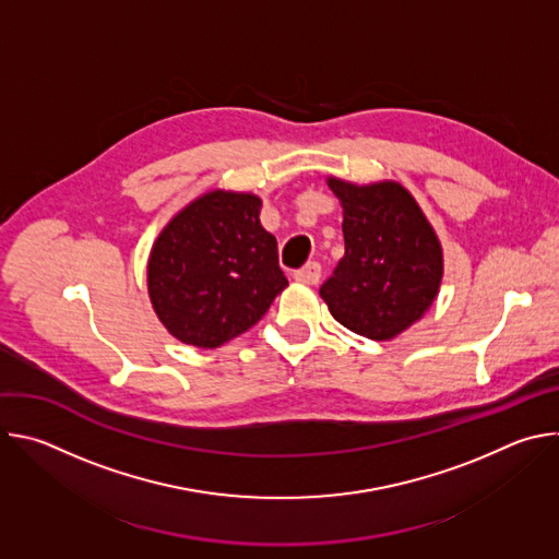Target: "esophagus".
<instances>
[{"mask_svg":"<svg viewBox=\"0 0 559 559\" xmlns=\"http://www.w3.org/2000/svg\"><path fill=\"white\" fill-rule=\"evenodd\" d=\"M321 274H323V267H321V263H316V261H311V263L302 265L300 270H296V272H294V278H296L298 283L316 285L318 281H321Z\"/></svg>","mask_w":559,"mask_h":559,"instance_id":"obj_1","label":"esophagus"}]
</instances>
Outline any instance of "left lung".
I'll return each instance as SVG.
<instances>
[{"label": "left lung", "mask_w": 559, "mask_h": 559, "mask_svg": "<svg viewBox=\"0 0 559 559\" xmlns=\"http://www.w3.org/2000/svg\"><path fill=\"white\" fill-rule=\"evenodd\" d=\"M343 203L345 257L321 285L332 316L354 334L389 341L431 307L442 250L414 197L397 183L330 179Z\"/></svg>", "instance_id": "left-lung-1"}]
</instances>
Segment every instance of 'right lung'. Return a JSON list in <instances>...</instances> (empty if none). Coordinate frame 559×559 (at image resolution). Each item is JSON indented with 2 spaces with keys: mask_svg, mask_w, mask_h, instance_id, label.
I'll list each match as a JSON object with an SVG mask.
<instances>
[{
  "mask_svg": "<svg viewBox=\"0 0 559 559\" xmlns=\"http://www.w3.org/2000/svg\"><path fill=\"white\" fill-rule=\"evenodd\" d=\"M254 194L210 192L158 234L147 263L156 316L186 345L214 349L257 325L287 287Z\"/></svg>",
  "mask_w": 559,
  "mask_h": 559,
  "instance_id": "right-lung-1",
  "label": "right lung"
}]
</instances>
